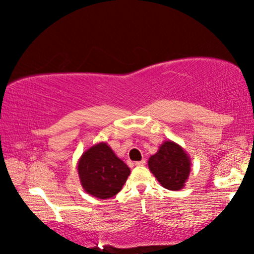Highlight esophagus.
Instances as JSON below:
<instances>
[{"instance_id":"esophagus-1","label":"esophagus","mask_w":254,"mask_h":254,"mask_svg":"<svg viewBox=\"0 0 254 254\" xmlns=\"http://www.w3.org/2000/svg\"><path fill=\"white\" fill-rule=\"evenodd\" d=\"M144 164H145L144 159H142V161H138V162H135V165L136 166H143Z\"/></svg>"}]
</instances>
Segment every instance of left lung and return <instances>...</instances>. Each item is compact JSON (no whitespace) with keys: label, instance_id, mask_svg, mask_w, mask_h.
<instances>
[{"label":"left lung","instance_id":"left-lung-1","mask_svg":"<svg viewBox=\"0 0 254 254\" xmlns=\"http://www.w3.org/2000/svg\"><path fill=\"white\" fill-rule=\"evenodd\" d=\"M190 156L182 145L164 141L155 155L150 156L148 166L155 178L166 190H179L185 186L190 172Z\"/></svg>","mask_w":254,"mask_h":254}]
</instances>
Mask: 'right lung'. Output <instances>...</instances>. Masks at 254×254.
<instances>
[{"instance_id": "right-lung-1", "label": "right lung", "mask_w": 254, "mask_h": 254, "mask_svg": "<svg viewBox=\"0 0 254 254\" xmlns=\"http://www.w3.org/2000/svg\"><path fill=\"white\" fill-rule=\"evenodd\" d=\"M77 172L86 193L106 200L120 192L130 169L106 142H99L83 152L77 163Z\"/></svg>"}]
</instances>
